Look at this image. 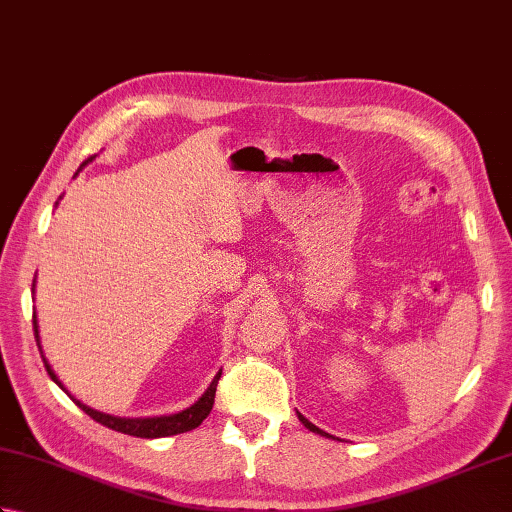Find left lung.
I'll use <instances>...</instances> for the list:
<instances>
[{"instance_id": "8db88e82", "label": "left lung", "mask_w": 512, "mask_h": 512, "mask_svg": "<svg viewBox=\"0 0 512 512\" xmlns=\"http://www.w3.org/2000/svg\"><path fill=\"white\" fill-rule=\"evenodd\" d=\"M299 420H301L303 424H306V427H308V429H310L312 433H319V436H328V433H325V431H321L319 427H314V424H312V422H310L308 418H303V416H301V413H299ZM330 438H332V436H330Z\"/></svg>"}]
</instances>
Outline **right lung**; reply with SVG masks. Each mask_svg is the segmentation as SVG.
I'll list each match as a JSON object with an SVG mask.
<instances>
[{
    "mask_svg": "<svg viewBox=\"0 0 512 512\" xmlns=\"http://www.w3.org/2000/svg\"><path fill=\"white\" fill-rule=\"evenodd\" d=\"M94 156H90L88 160L83 162V165L79 167V171L88 165V162L92 160ZM32 330H35V339H37V345H39V325H37V314H32ZM39 352H41V345H39ZM43 365H46L50 378L57 383L65 394H68L72 398V402H76L79 405V409H83L88 416L96 422H101L103 427L107 429H114V431H121V433H127V436H134V438H165V436H176V433H187L195 427H200L202 420L209 416L211 409H213V402H215V389H217V380H220L222 372H217V376L213 378V383L209 385V389L204 391V396L195 402V405H191L189 409H184L180 413H173V416H160V418H116V416H110V413H101L96 411L88 405H83L81 400H76L68 389L63 387L61 380L57 378V374L52 372V367L48 365L46 358H43Z\"/></svg>",
    "mask_w": 512,
    "mask_h": 512,
    "instance_id": "obj_1",
    "label": "right lung"
}]
</instances>
